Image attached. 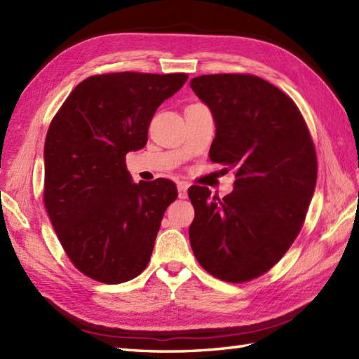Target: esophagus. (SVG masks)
<instances>
[{
  "label": "esophagus",
  "mask_w": 359,
  "mask_h": 359,
  "mask_svg": "<svg viewBox=\"0 0 359 359\" xmlns=\"http://www.w3.org/2000/svg\"><path fill=\"white\" fill-rule=\"evenodd\" d=\"M177 191H179V199H187V197H188V185L185 184V182H179Z\"/></svg>",
  "instance_id": "obj_1"
}]
</instances>
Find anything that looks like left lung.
Here are the masks:
<instances>
[{
    "label": "left lung",
    "instance_id": "8db88e82",
    "mask_svg": "<svg viewBox=\"0 0 359 359\" xmlns=\"http://www.w3.org/2000/svg\"><path fill=\"white\" fill-rule=\"evenodd\" d=\"M216 123L210 158L233 170L234 189L219 199L188 189L193 253L226 282H247L287 253L316 187V152L294 102L255 75H201L189 83Z\"/></svg>",
    "mask_w": 359,
    "mask_h": 359
}]
</instances>
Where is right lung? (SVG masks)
<instances>
[{
  "mask_svg": "<svg viewBox=\"0 0 359 359\" xmlns=\"http://www.w3.org/2000/svg\"><path fill=\"white\" fill-rule=\"evenodd\" d=\"M187 80V74L94 75L53 117L44 143V207L86 276L121 284L147 269L177 188L168 179L134 184L125 157L147 144L152 116Z\"/></svg>",
  "mask_w": 359,
  "mask_h": 359,
  "instance_id": "right-lung-1",
  "label": "right lung"
}]
</instances>
